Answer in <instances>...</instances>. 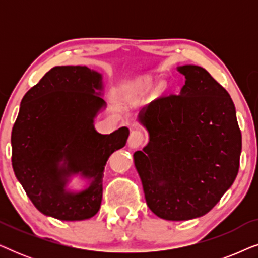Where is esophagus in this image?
<instances>
[{"label":"esophagus","instance_id":"obj_1","mask_svg":"<svg viewBox=\"0 0 258 258\" xmlns=\"http://www.w3.org/2000/svg\"><path fill=\"white\" fill-rule=\"evenodd\" d=\"M143 140H144V136L141 130H133L129 135L128 146L129 148H132V149H137V148L143 143Z\"/></svg>","mask_w":258,"mask_h":258}]
</instances>
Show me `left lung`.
I'll return each instance as SVG.
<instances>
[{
    "label": "left lung",
    "mask_w": 258,
    "mask_h": 258,
    "mask_svg": "<svg viewBox=\"0 0 258 258\" xmlns=\"http://www.w3.org/2000/svg\"><path fill=\"white\" fill-rule=\"evenodd\" d=\"M178 95L162 96L137 116L149 135L134 163L149 209L167 221L209 213L234 183L242 135L228 91L202 67H177Z\"/></svg>",
    "instance_id": "8db88e82"
}]
</instances>
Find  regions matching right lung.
Instances as JSON below:
<instances>
[{
    "mask_svg": "<svg viewBox=\"0 0 258 258\" xmlns=\"http://www.w3.org/2000/svg\"><path fill=\"white\" fill-rule=\"evenodd\" d=\"M103 76L86 66L49 70L21 101L12 132L13 169L38 211L61 221H83L100 210L103 171L129 129H95L107 108ZM79 177L81 189L70 186Z\"/></svg>",
    "mask_w": 258,
    "mask_h": 258,
    "instance_id": "add662e5",
    "label": "right lung"
}]
</instances>
